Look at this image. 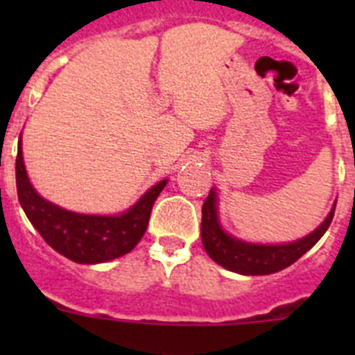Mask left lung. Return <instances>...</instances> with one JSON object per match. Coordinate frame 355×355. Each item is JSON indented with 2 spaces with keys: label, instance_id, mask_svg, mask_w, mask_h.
<instances>
[{
  "label": "left lung",
  "instance_id": "left-lung-1",
  "mask_svg": "<svg viewBox=\"0 0 355 355\" xmlns=\"http://www.w3.org/2000/svg\"><path fill=\"white\" fill-rule=\"evenodd\" d=\"M334 209H336V205L331 209L327 218L302 240H297L293 243H283V245H256V243L236 240L222 231L218 216H216L215 190H211L202 205L200 238H202V245L209 258L227 270L243 275L274 274V272L293 265L300 256H304L320 238L324 236L332 222Z\"/></svg>",
  "mask_w": 355,
  "mask_h": 355
}]
</instances>
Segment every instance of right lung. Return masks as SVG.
Returning a JSON list of instances; mask_svg holds the SVG:
<instances>
[{
  "label": "right lung",
  "instance_id": "obj_1",
  "mask_svg": "<svg viewBox=\"0 0 355 355\" xmlns=\"http://www.w3.org/2000/svg\"><path fill=\"white\" fill-rule=\"evenodd\" d=\"M15 183L19 202L23 206L28 220L39 231L46 243L72 261L92 265L121 258L135 249L146 233L150 209L167 181L155 184L133 208L122 215L101 216L72 213L42 199L33 190L28 181L23 150L19 142Z\"/></svg>",
  "mask_w": 355,
  "mask_h": 355
}]
</instances>
